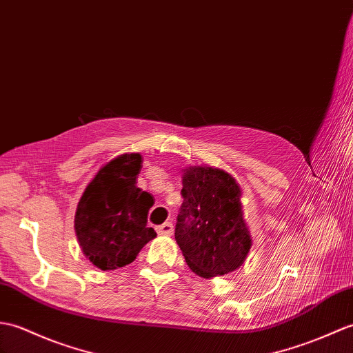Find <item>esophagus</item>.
<instances>
[{"label": "esophagus", "mask_w": 353, "mask_h": 353, "mask_svg": "<svg viewBox=\"0 0 353 353\" xmlns=\"http://www.w3.org/2000/svg\"><path fill=\"white\" fill-rule=\"evenodd\" d=\"M158 233L162 236H171L174 233V227L171 223H163L162 225L158 227Z\"/></svg>", "instance_id": "esophagus-1"}]
</instances>
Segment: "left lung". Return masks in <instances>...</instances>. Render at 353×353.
<instances>
[{"mask_svg": "<svg viewBox=\"0 0 353 353\" xmlns=\"http://www.w3.org/2000/svg\"><path fill=\"white\" fill-rule=\"evenodd\" d=\"M182 185L174 236L188 266L201 278L239 269L252 245L239 183L224 170L196 165L183 170Z\"/></svg>", "mask_w": 353, "mask_h": 353, "instance_id": "obj_1", "label": "left lung"}]
</instances>
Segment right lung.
I'll return each instance as SVG.
<instances>
[{
    "label": "right lung",
    "mask_w": 353,
    "mask_h": 353,
    "mask_svg": "<svg viewBox=\"0 0 353 353\" xmlns=\"http://www.w3.org/2000/svg\"><path fill=\"white\" fill-rule=\"evenodd\" d=\"M139 153H123L101 167L87 185L75 212V233L84 256L101 270H114L137 259L157 232L147 227L154 199L137 186Z\"/></svg>",
    "instance_id": "add662e5"
}]
</instances>
